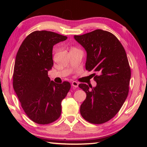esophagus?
<instances>
[{"label":"esophagus","mask_w":147,"mask_h":147,"mask_svg":"<svg viewBox=\"0 0 147 147\" xmlns=\"http://www.w3.org/2000/svg\"><path fill=\"white\" fill-rule=\"evenodd\" d=\"M72 86H73L74 88H78V83L76 82H72Z\"/></svg>","instance_id":"esophagus-1"}]
</instances>
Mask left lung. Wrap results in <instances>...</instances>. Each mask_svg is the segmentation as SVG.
Here are the masks:
<instances>
[{"instance_id":"8db88e82","label":"left lung","mask_w":147,"mask_h":147,"mask_svg":"<svg viewBox=\"0 0 147 147\" xmlns=\"http://www.w3.org/2000/svg\"><path fill=\"white\" fill-rule=\"evenodd\" d=\"M74 39L86 52V69L95 71V87L81 83L86 98L80 107L89 123L102 124L114 117L128 95L131 69L123 46L113 34L96 30Z\"/></svg>"}]
</instances>
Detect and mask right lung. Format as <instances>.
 <instances>
[{
    "instance_id": "add662e5",
    "label": "right lung",
    "mask_w": 147,
    "mask_h": 147,
    "mask_svg": "<svg viewBox=\"0 0 147 147\" xmlns=\"http://www.w3.org/2000/svg\"><path fill=\"white\" fill-rule=\"evenodd\" d=\"M67 38L36 31L26 36L16 54L13 88L24 112L37 124H47L60 117L61 102L71 88L69 82L57 84L48 76L54 64L53 46Z\"/></svg>"
}]
</instances>
